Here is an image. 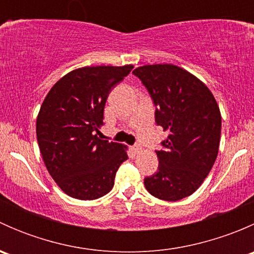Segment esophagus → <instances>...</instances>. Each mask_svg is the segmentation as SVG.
<instances>
[{"instance_id": "34e87169", "label": "esophagus", "mask_w": 254, "mask_h": 254, "mask_svg": "<svg viewBox=\"0 0 254 254\" xmlns=\"http://www.w3.org/2000/svg\"><path fill=\"white\" fill-rule=\"evenodd\" d=\"M141 150H142V147H141V145H140V143H136V145L132 146V151H134L135 153H140V152H141Z\"/></svg>"}]
</instances>
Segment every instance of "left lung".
Wrapping results in <instances>:
<instances>
[{
  "instance_id": "obj_1",
  "label": "left lung",
  "mask_w": 254,
  "mask_h": 254,
  "mask_svg": "<svg viewBox=\"0 0 254 254\" xmlns=\"http://www.w3.org/2000/svg\"><path fill=\"white\" fill-rule=\"evenodd\" d=\"M157 107V125L168 131L156 151L158 171L143 183L151 195L177 201L191 195L214 166L221 135V113L204 82L172 64L145 65L132 71Z\"/></svg>"
}]
</instances>
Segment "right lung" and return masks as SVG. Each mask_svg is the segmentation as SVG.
Listing matches in <instances>:
<instances>
[{
    "label": "right lung",
    "instance_id": "obj_1",
    "mask_svg": "<svg viewBox=\"0 0 254 254\" xmlns=\"http://www.w3.org/2000/svg\"><path fill=\"white\" fill-rule=\"evenodd\" d=\"M125 66H86L66 73L51 87L37 118V139L48 172L61 190L94 200L114 186L127 160V147L102 139L103 112L113 87L132 70Z\"/></svg>",
    "mask_w": 254,
    "mask_h": 254
}]
</instances>
